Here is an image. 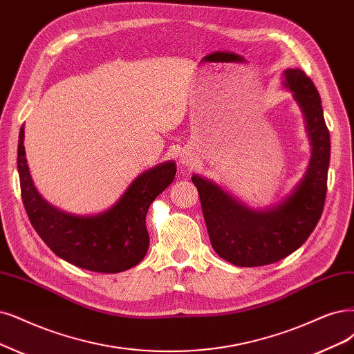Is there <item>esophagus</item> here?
<instances>
[{
  "instance_id": "esophagus-1",
  "label": "esophagus",
  "mask_w": 354,
  "mask_h": 354,
  "mask_svg": "<svg viewBox=\"0 0 354 354\" xmlns=\"http://www.w3.org/2000/svg\"><path fill=\"white\" fill-rule=\"evenodd\" d=\"M180 163L182 165H185V166H194V163H195V154H194V151L192 150H189V149H185L184 151L180 153Z\"/></svg>"
}]
</instances>
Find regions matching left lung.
<instances>
[{
	"label": "left lung",
	"instance_id": "left-lung-1",
	"mask_svg": "<svg viewBox=\"0 0 354 354\" xmlns=\"http://www.w3.org/2000/svg\"><path fill=\"white\" fill-rule=\"evenodd\" d=\"M286 87L302 108L312 142L308 172L280 205L257 212L232 198L213 182L192 176L198 189L213 250L238 267H261L286 258L302 246L321 218L330 166V131L315 84L299 68L284 71Z\"/></svg>",
	"mask_w": 354,
	"mask_h": 354
}]
</instances>
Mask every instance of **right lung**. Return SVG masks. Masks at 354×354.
Wrapping results in <instances>:
<instances>
[{"instance_id": "right-lung-1", "label": "right lung", "mask_w": 354, "mask_h": 354, "mask_svg": "<svg viewBox=\"0 0 354 354\" xmlns=\"http://www.w3.org/2000/svg\"><path fill=\"white\" fill-rule=\"evenodd\" d=\"M20 128L17 169L21 198L30 223L50 251L67 263L96 272H121L146 257L149 232L146 216L150 204L174 182L176 165L166 162L141 174L111 210L80 217L48 204L33 187Z\"/></svg>"}]
</instances>
